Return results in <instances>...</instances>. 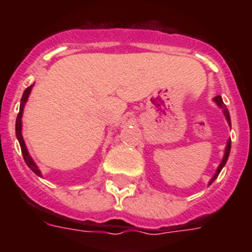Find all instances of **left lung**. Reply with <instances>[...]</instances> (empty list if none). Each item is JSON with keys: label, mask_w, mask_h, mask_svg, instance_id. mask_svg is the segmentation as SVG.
<instances>
[{"label": "left lung", "mask_w": 252, "mask_h": 252, "mask_svg": "<svg viewBox=\"0 0 252 252\" xmlns=\"http://www.w3.org/2000/svg\"><path fill=\"white\" fill-rule=\"evenodd\" d=\"M213 101H215L216 104H217V106L220 107V108H221L222 112H223V115H224V117H226L227 122H228V125H230V127H231L230 112H228V110H227V107L224 106V103H223V101H222V97H221V95H216L215 98H213ZM230 151H231V139H228V140H227V145H226V149H224V154H223V158H222L221 164L218 165V168H217V170H216L215 175H213V177L211 178V180H209L208 186H211V184H212L213 182H215V180L217 179L218 174L221 173L222 168H223V166L226 165L227 160H228V157H230Z\"/></svg>", "instance_id": "8db88e82"}]
</instances>
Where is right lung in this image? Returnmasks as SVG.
<instances>
[{"label":"right lung","mask_w":252,"mask_h":252,"mask_svg":"<svg viewBox=\"0 0 252 252\" xmlns=\"http://www.w3.org/2000/svg\"><path fill=\"white\" fill-rule=\"evenodd\" d=\"M32 87H34V84H31L30 87H28V88L25 90V92H24V94H22L21 103H20V112H19V115H17V119H16V137L20 142V146H21L22 157H24V160H25V162L28 164V166L31 169V170L34 171L35 174L39 175V177H41V171H40V169L37 168V165L35 164V161L32 160V158L30 157V154H29L28 148H26V144H25V141H24V137H22V132H21L22 131V120L21 119H22V113H24V107H25V103L28 102V98H29V95H30Z\"/></svg>","instance_id":"right-lung-1"}]
</instances>
